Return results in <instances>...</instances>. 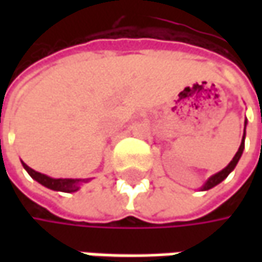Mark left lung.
<instances>
[{
	"mask_svg": "<svg viewBox=\"0 0 262 262\" xmlns=\"http://www.w3.org/2000/svg\"><path fill=\"white\" fill-rule=\"evenodd\" d=\"M245 128H247V121H245ZM244 148H245V131H244V136H242V141H241V146H239V148H237L236 155L233 156V159L230 160V163L227 165L225 169H222L220 172H217V173H214L213 176H210L208 179H207L206 182H204V185L201 186L200 189L201 191H207V189H211L213 186L219 185L222 181H225L227 176H229V173L236 167L237 162H239V159H241V156H242V153H244Z\"/></svg>",
	"mask_w": 262,
	"mask_h": 262,
	"instance_id": "left-lung-1",
	"label": "left lung"
}]
</instances>
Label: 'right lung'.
I'll use <instances>...</instances> for the list:
<instances>
[{
	"mask_svg": "<svg viewBox=\"0 0 262 262\" xmlns=\"http://www.w3.org/2000/svg\"><path fill=\"white\" fill-rule=\"evenodd\" d=\"M21 165L27 170V173L35 179L36 182H39L40 185L46 186L52 191H61V192H76L80 189V186L83 184L89 182L90 179H71V178H51V176L43 175L40 172H36L32 167H29L25 162H21Z\"/></svg>",
	"mask_w": 262,
	"mask_h": 262,
	"instance_id": "add662e5",
	"label": "right lung"
}]
</instances>
